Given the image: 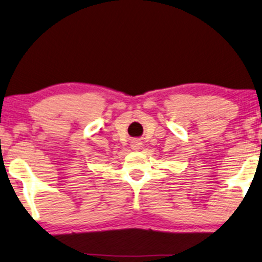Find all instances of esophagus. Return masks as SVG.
Instances as JSON below:
<instances>
[{
  "instance_id": "34e87169",
  "label": "esophagus",
  "mask_w": 262,
  "mask_h": 262,
  "mask_svg": "<svg viewBox=\"0 0 262 262\" xmlns=\"http://www.w3.org/2000/svg\"><path fill=\"white\" fill-rule=\"evenodd\" d=\"M139 147H140V144H139V142H135V144H133V148H134V150H138Z\"/></svg>"
}]
</instances>
